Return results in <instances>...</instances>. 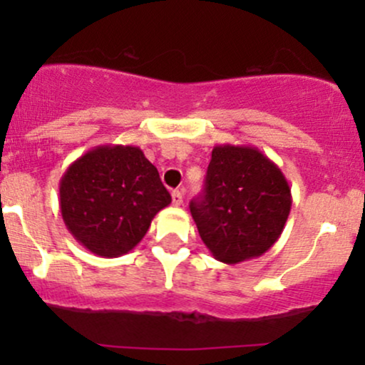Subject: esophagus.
<instances>
[{"label": "esophagus", "instance_id": "1", "mask_svg": "<svg viewBox=\"0 0 365 365\" xmlns=\"http://www.w3.org/2000/svg\"><path fill=\"white\" fill-rule=\"evenodd\" d=\"M171 200H173V206H182L183 194L180 190H173L171 192Z\"/></svg>", "mask_w": 365, "mask_h": 365}]
</instances>
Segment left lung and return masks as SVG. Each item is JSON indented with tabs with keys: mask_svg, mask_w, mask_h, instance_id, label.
<instances>
[{
	"mask_svg": "<svg viewBox=\"0 0 365 365\" xmlns=\"http://www.w3.org/2000/svg\"><path fill=\"white\" fill-rule=\"evenodd\" d=\"M292 209L283 171L252 145L212 149L206 188L190 212L212 257L238 264L259 257L282 235Z\"/></svg>",
	"mask_w": 365,
	"mask_h": 365,
	"instance_id": "1",
	"label": "left lung"
}]
</instances>
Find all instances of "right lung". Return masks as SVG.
<instances>
[{
  "mask_svg": "<svg viewBox=\"0 0 365 365\" xmlns=\"http://www.w3.org/2000/svg\"><path fill=\"white\" fill-rule=\"evenodd\" d=\"M171 195L156 166L135 145H98L60 180V209L78 244L101 257L128 254Z\"/></svg>",
  "mask_w": 365,
  "mask_h": 365,
  "instance_id": "obj_1",
  "label": "right lung"
}]
</instances>
